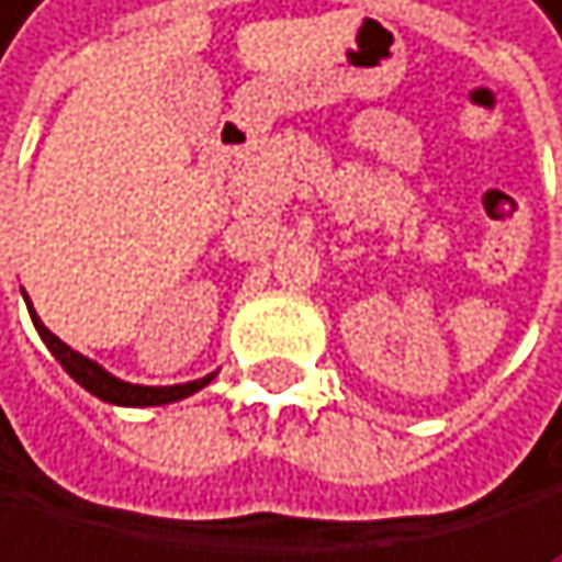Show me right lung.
Returning a JSON list of instances; mask_svg holds the SVG:
<instances>
[{
    "label": "right lung",
    "mask_w": 562,
    "mask_h": 562,
    "mask_svg": "<svg viewBox=\"0 0 562 562\" xmlns=\"http://www.w3.org/2000/svg\"><path fill=\"white\" fill-rule=\"evenodd\" d=\"M31 318H34V328L41 331V339L44 346H48L55 352V360L66 367V374L72 381H79L87 387L90 395L97 398H104V402H114V405H164V402H178V398H188L192 392H199V387H205L213 381L210 378H202V381H188V384H175V387H143V384H125V381H117L111 378L108 370H101L93 360L87 357H79L76 349H69L66 342H61L58 336H52L48 328L41 325V318L31 311Z\"/></svg>",
    "instance_id": "obj_1"
}]
</instances>
